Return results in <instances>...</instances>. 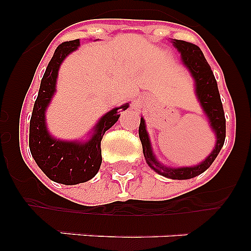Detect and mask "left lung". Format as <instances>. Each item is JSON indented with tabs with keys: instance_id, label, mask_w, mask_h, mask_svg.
Wrapping results in <instances>:
<instances>
[{
	"instance_id": "obj_1",
	"label": "left lung",
	"mask_w": 251,
	"mask_h": 251,
	"mask_svg": "<svg viewBox=\"0 0 251 251\" xmlns=\"http://www.w3.org/2000/svg\"><path fill=\"white\" fill-rule=\"evenodd\" d=\"M172 44L181 52L183 65L188 69V72L191 73L192 77L195 79L196 95L200 100L203 112L210 121V126L216 134V146L211 154L205 161L201 162L200 165L194 166V167L174 168L166 167L156 159L154 153L152 152V148H151L150 137L146 130V123L143 118H141V124H139V139L142 142L146 162L153 171H156L157 174L168 177V178L188 179L205 172L212 165L217 154L220 153L226 137V121L216 79H215L214 73L206 61L201 49L195 44L187 43L183 40L174 39Z\"/></svg>"
}]
</instances>
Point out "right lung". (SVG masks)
<instances>
[{
  "label": "right lung",
  "instance_id": "add662e5",
  "mask_svg": "<svg viewBox=\"0 0 251 251\" xmlns=\"http://www.w3.org/2000/svg\"><path fill=\"white\" fill-rule=\"evenodd\" d=\"M79 45L80 41L76 39L65 41L56 48L41 79L30 121L28 146L31 154L49 178L63 185L86 182L98 174L101 165L100 142L104 133L118 121L121 115L118 109L126 110L128 108L127 103L103 115L94 127V133L89 141H60L49 134L45 124V110L55 93L57 72L63 60L76 50Z\"/></svg>",
  "mask_w": 251,
  "mask_h": 251
}]
</instances>
